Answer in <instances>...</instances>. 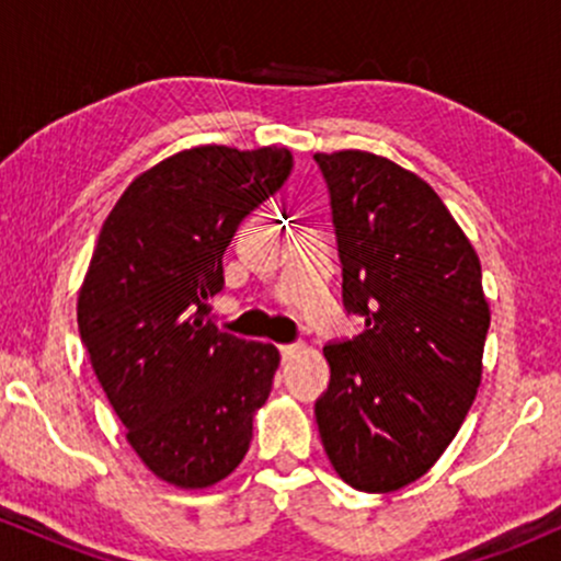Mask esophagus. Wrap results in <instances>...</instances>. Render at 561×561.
<instances>
[{
    "label": "esophagus",
    "mask_w": 561,
    "mask_h": 561,
    "mask_svg": "<svg viewBox=\"0 0 561 561\" xmlns=\"http://www.w3.org/2000/svg\"><path fill=\"white\" fill-rule=\"evenodd\" d=\"M279 353H282V358H293L295 353H300V345H279Z\"/></svg>",
    "instance_id": "34e87169"
}]
</instances>
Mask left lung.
<instances>
[{
  "instance_id": "8db88e82",
  "label": "left lung",
  "mask_w": 561,
  "mask_h": 561,
  "mask_svg": "<svg viewBox=\"0 0 561 561\" xmlns=\"http://www.w3.org/2000/svg\"><path fill=\"white\" fill-rule=\"evenodd\" d=\"M332 197L343 300L364 332L324 345L317 401L334 472L392 493L430 472L482 379L491 306L472 242L414 171L364 150L317 152Z\"/></svg>"
}]
</instances>
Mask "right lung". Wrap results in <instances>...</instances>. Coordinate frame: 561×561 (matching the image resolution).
<instances>
[{
	"instance_id": "obj_1",
	"label": "right lung",
	"mask_w": 561,
	"mask_h": 561,
	"mask_svg": "<svg viewBox=\"0 0 561 561\" xmlns=\"http://www.w3.org/2000/svg\"><path fill=\"white\" fill-rule=\"evenodd\" d=\"M293 169L285 147L203 145L141 171L105 218L79 289V332L128 446L156 478L203 491L253 440L279 351L205 321L221 255Z\"/></svg>"
}]
</instances>
